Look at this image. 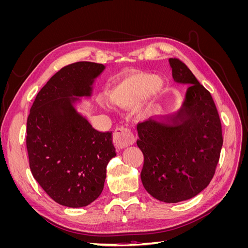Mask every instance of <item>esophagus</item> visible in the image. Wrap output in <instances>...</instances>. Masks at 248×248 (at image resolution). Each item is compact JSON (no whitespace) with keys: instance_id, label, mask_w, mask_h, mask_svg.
Listing matches in <instances>:
<instances>
[{"instance_id":"esophagus-1","label":"esophagus","mask_w":248,"mask_h":248,"mask_svg":"<svg viewBox=\"0 0 248 248\" xmlns=\"http://www.w3.org/2000/svg\"><path fill=\"white\" fill-rule=\"evenodd\" d=\"M114 142L118 148H125L134 142V136L128 127L118 126L114 131Z\"/></svg>"}]
</instances>
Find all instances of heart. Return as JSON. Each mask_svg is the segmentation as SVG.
<instances>
[{
	"instance_id": "heart-1",
	"label": "heart",
	"mask_w": 248,
	"mask_h": 248,
	"mask_svg": "<svg viewBox=\"0 0 248 248\" xmlns=\"http://www.w3.org/2000/svg\"><path fill=\"white\" fill-rule=\"evenodd\" d=\"M161 80L154 74L137 73L111 84L106 96L108 100L122 108L134 107V111L140 119H146L151 111V101L161 89ZM101 107L108 108V101L100 97Z\"/></svg>"
}]
</instances>
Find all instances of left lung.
<instances>
[{
  "instance_id": "obj_1",
  "label": "left lung",
  "mask_w": 248,
  "mask_h": 248,
  "mask_svg": "<svg viewBox=\"0 0 248 248\" xmlns=\"http://www.w3.org/2000/svg\"><path fill=\"white\" fill-rule=\"evenodd\" d=\"M172 78L187 87L177 114L138 123L144 154L140 179L156 200L178 202L196 197L211 181L222 147V129L211 94L181 60L170 58Z\"/></svg>"
}]
</instances>
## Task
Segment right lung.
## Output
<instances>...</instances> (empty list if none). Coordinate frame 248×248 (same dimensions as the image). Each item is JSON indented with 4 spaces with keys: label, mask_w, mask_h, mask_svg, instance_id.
I'll list each match as a JSON object with an SVG mask.
<instances>
[{
    "label": "right lung",
    "mask_w": 248,
    "mask_h": 248,
    "mask_svg": "<svg viewBox=\"0 0 248 248\" xmlns=\"http://www.w3.org/2000/svg\"><path fill=\"white\" fill-rule=\"evenodd\" d=\"M102 64L63 67L37 94L27 120V151L32 175L47 196L70 208L91 204L102 192L107 166L116 156L111 131L93 128L77 111L73 96H90Z\"/></svg>",
    "instance_id": "right-lung-1"
}]
</instances>
